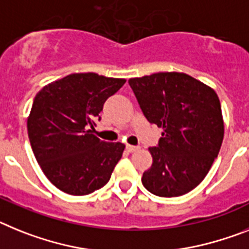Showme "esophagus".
I'll use <instances>...</instances> for the list:
<instances>
[{
	"mask_svg": "<svg viewBox=\"0 0 249 249\" xmlns=\"http://www.w3.org/2000/svg\"><path fill=\"white\" fill-rule=\"evenodd\" d=\"M126 150L129 151V153H134V151L139 150V148H138V146H134V145H126Z\"/></svg>",
	"mask_w": 249,
	"mask_h": 249,
	"instance_id": "1",
	"label": "esophagus"
}]
</instances>
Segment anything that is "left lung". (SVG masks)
<instances>
[{"label": "left lung", "mask_w": 249, "mask_h": 249, "mask_svg": "<svg viewBox=\"0 0 249 249\" xmlns=\"http://www.w3.org/2000/svg\"><path fill=\"white\" fill-rule=\"evenodd\" d=\"M129 85L148 122L163 127L158 146L149 148L153 164L142 173V185L165 198L193 190L208 174L223 142L218 95L184 72L133 77Z\"/></svg>", "instance_id": "8db88e82"}]
</instances>
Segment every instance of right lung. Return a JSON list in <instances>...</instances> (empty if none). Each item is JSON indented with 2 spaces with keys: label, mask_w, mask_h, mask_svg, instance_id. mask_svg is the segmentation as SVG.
Returning <instances> with one entry per match:
<instances>
[{
  "label": "right lung",
  "mask_w": 249,
  "mask_h": 249,
  "mask_svg": "<svg viewBox=\"0 0 249 249\" xmlns=\"http://www.w3.org/2000/svg\"><path fill=\"white\" fill-rule=\"evenodd\" d=\"M125 81L95 72L71 73L35 96L27 118L32 151L47 179L65 193L85 196L109 181L125 145L103 142L91 129L100 120L104 103Z\"/></svg>",
  "instance_id": "right-lung-1"
}]
</instances>
